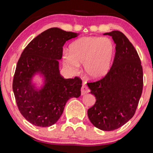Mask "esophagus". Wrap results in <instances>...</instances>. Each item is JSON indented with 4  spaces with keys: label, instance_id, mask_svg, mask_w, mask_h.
Masks as SVG:
<instances>
[{
    "label": "esophagus",
    "instance_id": "34e87169",
    "mask_svg": "<svg viewBox=\"0 0 153 153\" xmlns=\"http://www.w3.org/2000/svg\"><path fill=\"white\" fill-rule=\"evenodd\" d=\"M90 92V89L88 88V87L86 85H83L82 86V88H81V94L82 95H84V94H88Z\"/></svg>",
    "mask_w": 153,
    "mask_h": 153
}]
</instances>
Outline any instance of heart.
Masks as SVG:
<instances>
[{
    "instance_id": "b5f03b06",
    "label": "heart",
    "mask_w": 153,
    "mask_h": 153,
    "mask_svg": "<svg viewBox=\"0 0 153 153\" xmlns=\"http://www.w3.org/2000/svg\"><path fill=\"white\" fill-rule=\"evenodd\" d=\"M115 46L108 38L87 36L74 41L69 46V53L63 55V64L76 73L83 64L84 73L89 78L101 79L109 71Z\"/></svg>"
}]
</instances>
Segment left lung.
Here are the masks:
<instances>
[{"instance_id": "left-lung-1", "label": "left lung", "mask_w": 153, "mask_h": 153, "mask_svg": "<svg viewBox=\"0 0 153 153\" xmlns=\"http://www.w3.org/2000/svg\"><path fill=\"white\" fill-rule=\"evenodd\" d=\"M104 35L112 36L115 55L103 78L87 83L97 100L88 110V116L96 128L112 131L135 114L143 88V71L138 53L122 32L112 31Z\"/></svg>"}]
</instances>
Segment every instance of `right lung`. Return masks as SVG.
<instances>
[{
  "mask_svg": "<svg viewBox=\"0 0 153 153\" xmlns=\"http://www.w3.org/2000/svg\"><path fill=\"white\" fill-rule=\"evenodd\" d=\"M78 33L52 27L36 36L28 44L17 62L13 81L15 100L27 121L39 127L55 124L63 112L67 100L81 95L82 79H65L60 75L59 61L66 41ZM40 73L45 78L40 90L31 82Z\"/></svg>",
  "mask_w": 153,
  "mask_h": 153,
  "instance_id": "right-lung-1",
  "label": "right lung"
}]
</instances>
